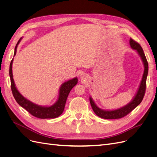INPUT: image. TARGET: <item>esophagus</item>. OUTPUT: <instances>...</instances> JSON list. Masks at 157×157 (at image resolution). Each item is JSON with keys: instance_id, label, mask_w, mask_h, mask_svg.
<instances>
[{"instance_id": "obj_1", "label": "esophagus", "mask_w": 157, "mask_h": 157, "mask_svg": "<svg viewBox=\"0 0 157 157\" xmlns=\"http://www.w3.org/2000/svg\"><path fill=\"white\" fill-rule=\"evenodd\" d=\"M81 76H82V75H81Z\"/></svg>"}]
</instances>
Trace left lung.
<instances>
[{
	"mask_svg": "<svg viewBox=\"0 0 157 157\" xmlns=\"http://www.w3.org/2000/svg\"><path fill=\"white\" fill-rule=\"evenodd\" d=\"M129 43L132 49L138 52V54L140 56V58H141L144 67L143 78L141 82H140L139 90L137 92H136V94L134 97L133 99H132L129 103H128L125 106L119 108L118 109L112 111H105L101 109L95 105V103L93 101V99H91V98H90V101L94 113L101 118L106 119H120L124 117V116L128 115L131 111H132L136 107H137L139 104L141 103L142 100L144 98V94H145L146 82L148 71V65L147 60L145 57V55H144L143 48L140 46V44L139 43L135 42V40H132V38H130Z\"/></svg>",
	"mask_w": 157,
	"mask_h": 157,
	"instance_id": "obj_1",
	"label": "left lung"
}]
</instances>
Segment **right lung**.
<instances>
[{
    "instance_id": "1",
    "label": "right lung",
    "mask_w": 157,
    "mask_h": 157,
    "mask_svg": "<svg viewBox=\"0 0 157 157\" xmlns=\"http://www.w3.org/2000/svg\"><path fill=\"white\" fill-rule=\"evenodd\" d=\"M22 38L18 40L17 45H16L14 49V56L17 53V48L18 44L21 42ZM13 59L11 60L10 64L9 69V75L10 78V83H11V90L14 98L17 102L20 105L29 112V113L34 116V117L40 118V119H54L59 117L61 115L64 110L67 98V96L69 95L71 90L78 83V78H75L70 80L64 82L59 88V98L53 105L50 107H42L38 105L33 102H31L29 100H28L25 98L20 94V92L17 89L15 86L14 82L13 79V70H12V66H13Z\"/></svg>"
}]
</instances>
